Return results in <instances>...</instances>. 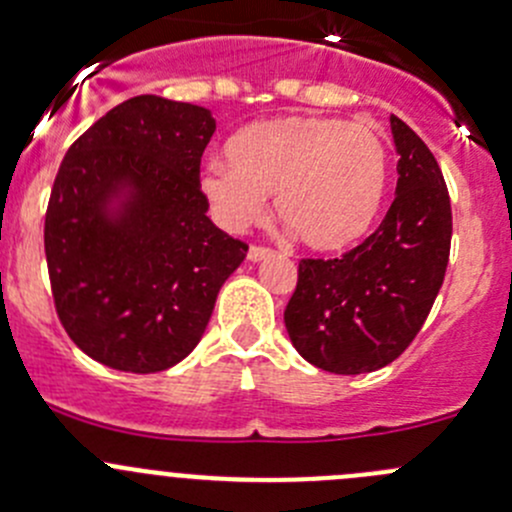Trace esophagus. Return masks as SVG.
I'll list each match as a JSON object with an SVG mask.
<instances>
[{"label":"esophagus","instance_id":"esophagus-1","mask_svg":"<svg viewBox=\"0 0 512 512\" xmlns=\"http://www.w3.org/2000/svg\"><path fill=\"white\" fill-rule=\"evenodd\" d=\"M270 255H272V247H265V245H252L250 252H247V257H250L252 262H260Z\"/></svg>","mask_w":512,"mask_h":512}]
</instances>
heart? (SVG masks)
I'll list each match as a JSON object with an SVG mask.
<instances>
[{
  "mask_svg": "<svg viewBox=\"0 0 512 512\" xmlns=\"http://www.w3.org/2000/svg\"><path fill=\"white\" fill-rule=\"evenodd\" d=\"M230 165L213 160L200 188L218 220L245 230L275 193V215L312 250H342L379 215L389 151L364 123L289 116L242 128L227 143Z\"/></svg>",
  "mask_w": 512,
  "mask_h": 512,
  "instance_id": "obj_1",
  "label": "heart"
}]
</instances>
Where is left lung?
<instances>
[{
	"mask_svg": "<svg viewBox=\"0 0 512 512\" xmlns=\"http://www.w3.org/2000/svg\"><path fill=\"white\" fill-rule=\"evenodd\" d=\"M399 183L381 225L342 257H302L285 309L294 349L332 374L391 364L421 332L451 255V198L426 143L391 116Z\"/></svg>",
	"mask_w": 512,
	"mask_h": 512,
	"instance_id": "left-lung-1",
	"label": "left lung"
}]
</instances>
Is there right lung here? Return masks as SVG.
<instances>
[{
  "label": "right lung",
  "mask_w": 512,
  "mask_h": 512,
  "mask_svg": "<svg viewBox=\"0 0 512 512\" xmlns=\"http://www.w3.org/2000/svg\"><path fill=\"white\" fill-rule=\"evenodd\" d=\"M213 133L208 108L133 96L61 160L44 220L51 297L71 342L111 369L153 374L185 359L245 260L247 242L205 215L200 158ZM121 187L132 195L111 219Z\"/></svg>",
  "instance_id": "obj_1"
}]
</instances>
